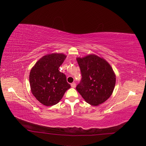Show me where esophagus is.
Masks as SVG:
<instances>
[{"label": "esophagus", "instance_id": "1", "mask_svg": "<svg viewBox=\"0 0 146 146\" xmlns=\"http://www.w3.org/2000/svg\"><path fill=\"white\" fill-rule=\"evenodd\" d=\"M71 86L72 88H75L76 87V83H75V82H73V83H72L71 84Z\"/></svg>", "mask_w": 146, "mask_h": 146}]
</instances>
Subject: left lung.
I'll return each instance as SVG.
<instances>
[{"label": "left lung", "mask_w": 146, "mask_h": 146, "mask_svg": "<svg viewBox=\"0 0 146 146\" xmlns=\"http://www.w3.org/2000/svg\"><path fill=\"white\" fill-rule=\"evenodd\" d=\"M82 78L76 89L88 104L97 106L111 95L116 76L110 64L97 55L76 58Z\"/></svg>", "instance_id": "1"}]
</instances>
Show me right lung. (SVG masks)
<instances>
[{
  "label": "right lung",
  "mask_w": 146,
  "mask_h": 146,
  "mask_svg": "<svg viewBox=\"0 0 146 146\" xmlns=\"http://www.w3.org/2000/svg\"><path fill=\"white\" fill-rule=\"evenodd\" d=\"M66 56L63 53L46 54L36 62L29 74L33 95L45 106L57 104L71 86L64 74L59 71Z\"/></svg>",
  "instance_id": "right-lung-1"
}]
</instances>
